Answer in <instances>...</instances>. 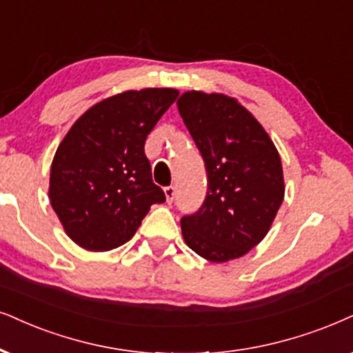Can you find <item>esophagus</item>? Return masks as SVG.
<instances>
[{
	"label": "esophagus",
	"mask_w": 353,
	"mask_h": 353,
	"mask_svg": "<svg viewBox=\"0 0 353 353\" xmlns=\"http://www.w3.org/2000/svg\"><path fill=\"white\" fill-rule=\"evenodd\" d=\"M164 195H166V202H168V203H172L174 195H176V189H174L172 185L164 187Z\"/></svg>",
	"instance_id": "34e87169"
}]
</instances>
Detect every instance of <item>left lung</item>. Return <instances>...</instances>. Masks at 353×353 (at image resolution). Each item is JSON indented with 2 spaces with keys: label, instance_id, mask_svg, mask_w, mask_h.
Listing matches in <instances>:
<instances>
[{
  "label": "left lung",
  "instance_id": "8db88e82",
  "mask_svg": "<svg viewBox=\"0 0 353 353\" xmlns=\"http://www.w3.org/2000/svg\"><path fill=\"white\" fill-rule=\"evenodd\" d=\"M177 110L208 179L202 208L181 220L182 238L216 264L246 256L269 233L283 202L279 151L246 107L223 92L185 91Z\"/></svg>",
  "mask_w": 353,
  "mask_h": 353
}]
</instances>
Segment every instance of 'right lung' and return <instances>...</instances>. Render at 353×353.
Returning <instances> with one entry per match:
<instances>
[{"mask_svg": "<svg viewBox=\"0 0 353 353\" xmlns=\"http://www.w3.org/2000/svg\"><path fill=\"white\" fill-rule=\"evenodd\" d=\"M177 96L172 88L119 92L89 107L58 145L48 197L79 248L104 252L122 246L151 205L166 200L151 179L145 141Z\"/></svg>", "mask_w": 353, "mask_h": 353, "instance_id": "add662e5", "label": "right lung"}]
</instances>
